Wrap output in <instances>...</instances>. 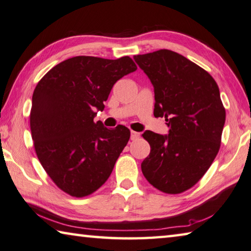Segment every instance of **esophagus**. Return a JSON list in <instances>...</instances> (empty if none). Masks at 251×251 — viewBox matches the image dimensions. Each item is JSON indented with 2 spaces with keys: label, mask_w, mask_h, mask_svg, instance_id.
Returning a JSON list of instances; mask_svg holds the SVG:
<instances>
[{
  "label": "esophagus",
  "mask_w": 251,
  "mask_h": 251,
  "mask_svg": "<svg viewBox=\"0 0 251 251\" xmlns=\"http://www.w3.org/2000/svg\"><path fill=\"white\" fill-rule=\"evenodd\" d=\"M139 137H140V134L137 133V131H131V133H130V139L131 140H137V139H139Z\"/></svg>",
  "instance_id": "esophagus-1"
}]
</instances>
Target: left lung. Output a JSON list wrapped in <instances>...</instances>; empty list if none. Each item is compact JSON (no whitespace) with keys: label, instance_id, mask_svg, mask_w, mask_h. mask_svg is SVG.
I'll return each mask as SVG.
<instances>
[{"label":"left lung","instance_id":"left-lung-1","mask_svg":"<svg viewBox=\"0 0 251 251\" xmlns=\"http://www.w3.org/2000/svg\"><path fill=\"white\" fill-rule=\"evenodd\" d=\"M134 59L154 88L153 115L170 127L166 136L143 134L150 153L141 171L161 192L182 193L202 179L220 150L226 118L220 89L206 70L172 50Z\"/></svg>","mask_w":251,"mask_h":251}]
</instances>
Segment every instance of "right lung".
Masks as SVG:
<instances>
[{
	"label": "right lung",
	"mask_w": 251,
	"mask_h": 251,
	"mask_svg": "<svg viewBox=\"0 0 251 251\" xmlns=\"http://www.w3.org/2000/svg\"><path fill=\"white\" fill-rule=\"evenodd\" d=\"M137 69L128 56L116 60L76 56L58 63L36 85L31 138L39 162L59 189L75 198L105 183L130 137L123 125L94 122L113 85Z\"/></svg>",
	"instance_id": "1"
}]
</instances>
